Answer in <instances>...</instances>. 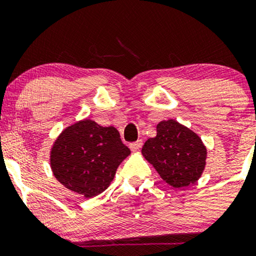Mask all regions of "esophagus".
Segmentation results:
<instances>
[{
    "label": "esophagus",
    "instance_id": "34e87169",
    "mask_svg": "<svg viewBox=\"0 0 256 256\" xmlns=\"http://www.w3.org/2000/svg\"><path fill=\"white\" fill-rule=\"evenodd\" d=\"M142 146H143V140H136V142L130 143V149L132 152H137V150H140V148H142Z\"/></svg>",
    "mask_w": 256,
    "mask_h": 256
}]
</instances>
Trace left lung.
Here are the masks:
<instances>
[{
  "instance_id": "obj_1",
  "label": "left lung",
  "mask_w": 256,
  "mask_h": 256,
  "mask_svg": "<svg viewBox=\"0 0 256 256\" xmlns=\"http://www.w3.org/2000/svg\"><path fill=\"white\" fill-rule=\"evenodd\" d=\"M142 154L167 184L179 189L201 177L207 149L195 132L170 119L158 122L156 136L146 140Z\"/></svg>"
}]
</instances>
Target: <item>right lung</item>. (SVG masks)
Returning a JSON list of instances; mask_svg holds the SVG:
<instances>
[{
	"instance_id": "right-lung-1",
	"label": "right lung",
	"mask_w": 256,
	"mask_h": 256,
	"mask_svg": "<svg viewBox=\"0 0 256 256\" xmlns=\"http://www.w3.org/2000/svg\"><path fill=\"white\" fill-rule=\"evenodd\" d=\"M130 152L116 128L84 119L64 128L56 138L50 167L64 188L90 198L110 186L116 168Z\"/></svg>"
}]
</instances>
